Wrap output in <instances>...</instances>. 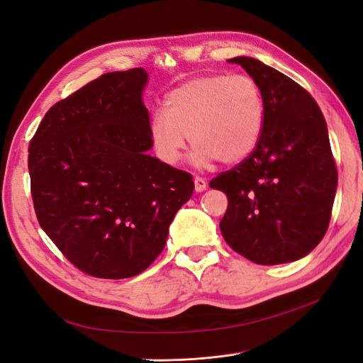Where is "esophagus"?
Segmentation results:
<instances>
[{
  "label": "esophagus",
  "instance_id": "obj_1",
  "mask_svg": "<svg viewBox=\"0 0 363 363\" xmlns=\"http://www.w3.org/2000/svg\"><path fill=\"white\" fill-rule=\"evenodd\" d=\"M194 184H195V191L196 192H203L207 188V182L203 177H195L194 179Z\"/></svg>",
  "mask_w": 363,
  "mask_h": 363
}]
</instances>
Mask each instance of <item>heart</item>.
Returning a JSON list of instances; mask_svg holds the SVG:
<instances>
[{
    "label": "heart",
    "mask_w": 363,
    "mask_h": 363,
    "mask_svg": "<svg viewBox=\"0 0 363 363\" xmlns=\"http://www.w3.org/2000/svg\"><path fill=\"white\" fill-rule=\"evenodd\" d=\"M265 123L259 83L245 74H211L174 89L163 111L151 119V138L160 157L177 163L186 138L195 147L194 162L236 164L256 150Z\"/></svg>",
    "instance_id": "1"
}]
</instances>
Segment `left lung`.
<instances>
[{"instance_id":"8db88e82","label":"left lung","mask_w":363,"mask_h":363,"mask_svg":"<svg viewBox=\"0 0 363 363\" xmlns=\"http://www.w3.org/2000/svg\"><path fill=\"white\" fill-rule=\"evenodd\" d=\"M265 100L256 150L208 186L223 191L225 242L259 265L304 257L321 242L337 186L325 119L312 95L288 75L252 57H235Z\"/></svg>"}]
</instances>
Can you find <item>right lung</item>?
Segmentation results:
<instances>
[{
  "label": "right lung",
  "mask_w": 363,
  "mask_h": 363,
  "mask_svg": "<svg viewBox=\"0 0 363 363\" xmlns=\"http://www.w3.org/2000/svg\"><path fill=\"white\" fill-rule=\"evenodd\" d=\"M142 68L98 77L54 104L28 145L38 221L75 268L127 279L163 251L192 175L147 155Z\"/></svg>",
  "instance_id": "1"
}]
</instances>
